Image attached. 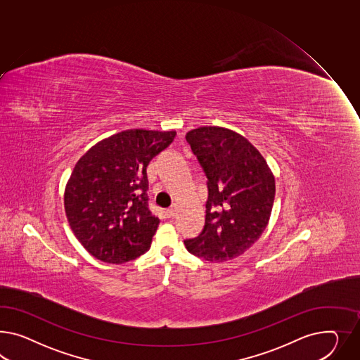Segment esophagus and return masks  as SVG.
Masks as SVG:
<instances>
[{"label": "esophagus", "mask_w": 360, "mask_h": 360, "mask_svg": "<svg viewBox=\"0 0 360 360\" xmlns=\"http://www.w3.org/2000/svg\"><path fill=\"white\" fill-rule=\"evenodd\" d=\"M167 214H169L170 217H174L175 214H176V205H172V207L167 210Z\"/></svg>", "instance_id": "obj_1"}]
</instances>
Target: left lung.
<instances>
[{"label":"left lung","instance_id":"obj_1","mask_svg":"<svg viewBox=\"0 0 360 360\" xmlns=\"http://www.w3.org/2000/svg\"><path fill=\"white\" fill-rule=\"evenodd\" d=\"M186 140L208 179L205 228L186 240V249L210 262L233 259L266 229L275 176L259 150L229 128L198 127L186 134Z\"/></svg>","mask_w":360,"mask_h":360}]
</instances>
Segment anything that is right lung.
Listing matches in <instances>:
<instances>
[{"mask_svg":"<svg viewBox=\"0 0 360 360\" xmlns=\"http://www.w3.org/2000/svg\"><path fill=\"white\" fill-rule=\"evenodd\" d=\"M175 135L126 129L78 160L64 191L65 214L78 241L99 261L128 262L150 248L160 219L148 208L146 166Z\"/></svg>","mask_w":360,"mask_h":360,"instance_id":"add662e5","label":"right lung"}]
</instances>
